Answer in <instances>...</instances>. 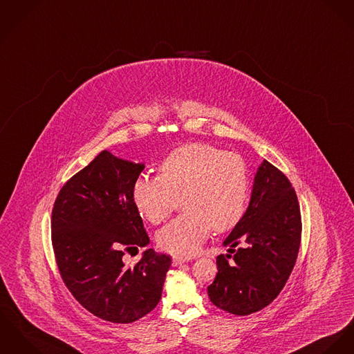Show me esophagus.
Returning a JSON list of instances; mask_svg holds the SVG:
<instances>
[{"label": "esophagus", "mask_w": 354, "mask_h": 354, "mask_svg": "<svg viewBox=\"0 0 354 354\" xmlns=\"http://www.w3.org/2000/svg\"><path fill=\"white\" fill-rule=\"evenodd\" d=\"M188 261H189L188 258L173 257V265L177 266V265H180V263H183V262H188Z\"/></svg>", "instance_id": "34e87169"}]
</instances>
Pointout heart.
Here are the masks:
<instances>
[{
    "label": "heart",
    "mask_w": 354,
    "mask_h": 354,
    "mask_svg": "<svg viewBox=\"0 0 354 354\" xmlns=\"http://www.w3.org/2000/svg\"><path fill=\"white\" fill-rule=\"evenodd\" d=\"M181 197L184 214L157 234L162 250L189 257L215 228L225 232L242 219L249 200V170L245 160L208 143H187L169 153L160 176H139L132 198L139 214L160 225Z\"/></svg>",
    "instance_id": "obj_1"
}]
</instances>
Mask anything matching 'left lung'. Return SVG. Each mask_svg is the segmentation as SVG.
I'll return each instance as SVG.
<instances>
[{"instance_id": "left-lung-1", "label": "left lung", "mask_w": 354, "mask_h": 354, "mask_svg": "<svg viewBox=\"0 0 354 354\" xmlns=\"http://www.w3.org/2000/svg\"><path fill=\"white\" fill-rule=\"evenodd\" d=\"M300 239L301 216L295 189L283 171L263 160L249 207L223 242L234 256L216 258L218 274L208 287L211 301L234 315H249L270 304L290 276Z\"/></svg>"}]
</instances>
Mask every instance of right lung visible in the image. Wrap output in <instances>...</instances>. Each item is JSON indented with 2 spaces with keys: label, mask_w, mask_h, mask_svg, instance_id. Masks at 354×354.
Returning a JSON list of instances; mask_svg holds the SVG:
<instances>
[{
  "label": "right lung",
  "mask_w": 354,
  "mask_h": 354,
  "mask_svg": "<svg viewBox=\"0 0 354 354\" xmlns=\"http://www.w3.org/2000/svg\"><path fill=\"white\" fill-rule=\"evenodd\" d=\"M145 163L101 151L58 193L51 239L67 290L104 321L131 323L153 311L171 259L147 249L135 266L123 256L150 243L132 198Z\"/></svg>",
  "instance_id": "obj_1"
}]
</instances>
